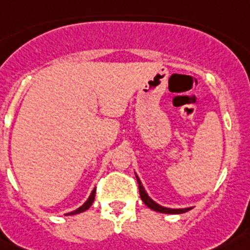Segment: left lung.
<instances>
[{"mask_svg":"<svg viewBox=\"0 0 250 250\" xmlns=\"http://www.w3.org/2000/svg\"><path fill=\"white\" fill-rule=\"evenodd\" d=\"M135 177H137V181H138V188H139V195H141V199L143 201V204L146 205L147 208H150L154 211L158 212H163V214H183V212H187L189 210H191L193 208H166V206H162L158 202H155L154 199L147 194L146 189L143 188L142 181L139 180L138 175L135 173Z\"/></svg>","mask_w":250,"mask_h":250,"instance_id":"1","label":"left lung"}]
</instances>
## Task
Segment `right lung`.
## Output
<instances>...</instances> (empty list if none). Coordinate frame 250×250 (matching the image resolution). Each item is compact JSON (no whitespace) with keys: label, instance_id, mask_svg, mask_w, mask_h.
Wrapping results in <instances>:
<instances>
[{"label":"right lung","instance_id":"right-lung-1","mask_svg":"<svg viewBox=\"0 0 250 250\" xmlns=\"http://www.w3.org/2000/svg\"><path fill=\"white\" fill-rule=\"evenodd\" d=\"M95 191H96V189H92V191H91V194L90 197L87 198V201L84 202V204L81 206V208H78L77 210H74V211H70V212H67V214H65V215H75V214H79V212H83V211H86V210H88L90 208V206L92 205V202H94V199H95Z\"/></svg>","mask_w":250,"mask_h":250}]
</instances>
